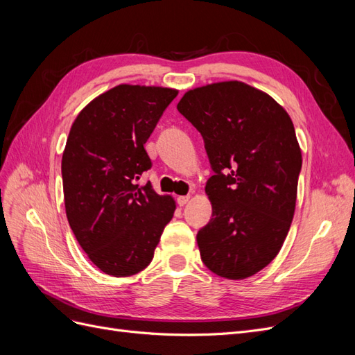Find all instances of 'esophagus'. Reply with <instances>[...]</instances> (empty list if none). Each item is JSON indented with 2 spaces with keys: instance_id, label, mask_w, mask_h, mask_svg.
<instances>
[{
  "instance_id": "esophagus-1",
  "label": "esophagus",
  "mask_w": 355,
  "mask_h": 355,
  "mask_svg": "<svg viewBox=\"0 0 355 355\" xmlns=\"http://www.w3.org/2000/svg\"><path fill=\"white\" fill-rule=\"evenodd\" d=\"M189 200H191V197L189 196H182V197H178V204L180 207H184V206H187V204L189 202Z\"/></svg>"
}]
</instances>
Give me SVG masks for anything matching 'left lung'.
Segmentation results:
<instances>
[{"mask_svg":"<svg viewBox=\"0 0 355 355\" xmlns=\"http://www.w3.org/2000/svg\"><path fill=\"white\" fill-rule=\"evenodd\" d=\"M178 111L201 133L213 176L211 219L197 234L211 272L243 280L270 263L287 237L302 154L288 114L240 81L189 90Z\"/></svg>","mask_w":355,"mask_h":355,"instance_id":"8db88e82","label":"left lung"}]
</instances>
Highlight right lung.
I'll use <instances>...</instances> for the list:
<instances>
[{
	"label": "right lung",
	"instance_id": "1",
	"mask_svg": "<svg viewBox=\"0 0 355 355\" xmlns=\"http://www.w3.org/2000/svg\"><path fill=\"white\" fill-rule=\"evenodd\" d=\"M178 96L164 87L121 84L92 101L75 118L62 157L65 209L75 239L105 274L145 270L176 204L151 184L144 145Z\"/></svg>",
	"mask_w": 355,
	"mask_h": 355
}]
</instances>
